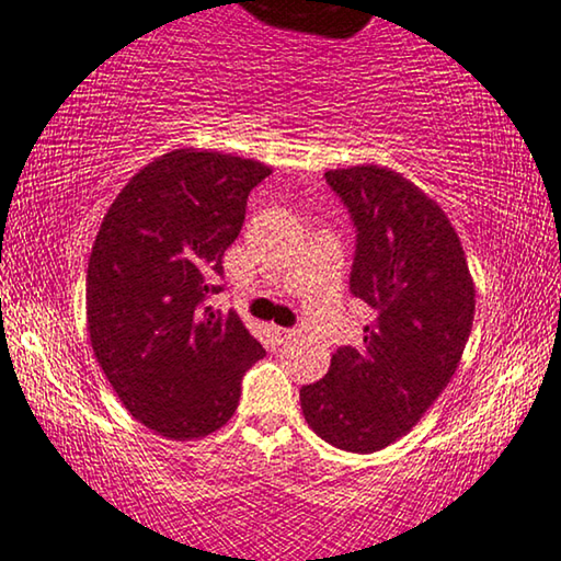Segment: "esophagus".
<instances>
[{
    "label": "esophagus",
    "instance_id": "esophagus-1",
    "mask_svg": "<svg viewBox=\"0 0 561 561\" xmlns=\"http://www.w3.org/2000/svg\"><path fill=\"white\" fill-rule=\"evenodd\" d=\"M275 335H278L280 341H286V339H290V335H296V331H293V329H275Z\"/></svg>",
    "mask_w": 561,
    "mask_h": 561
}]
</instances>
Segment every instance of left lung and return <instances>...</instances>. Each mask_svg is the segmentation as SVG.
Listing matches in <instances>:
<instances>
[{
    "label": "left lung",
    "mask_w": 561,
    "mask_h": 561,
    "mask_svg": "<svg viewBox=\"0 0 561 561\" xmlns=\"http://www.w3.org/2000/svg\"><path fill=\"white\" fill-rule=\"evenodd\" d=\"M356 228L348 286L374 313L358 348H335L300 389L308 426L335 449L370 454L409 434L451 381L473 323V283L449 218L399 172H325Z\"/></svg>",
    "instance_id": "left-lung-1"
}]
</instances>
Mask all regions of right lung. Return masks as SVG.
<instances>
[{
    "mask_svg": "<svg viewBox=\"0 0 561 561\" xmlns=\"http://www.w3.org/2000/svg\"><path fill=\"white\" fill-rule=\"evenodd\" d=\"M255 160L175 150L115 197L88 265V329L100 368L125 409L154 434L208 436L228 424L245 370L265 348L220 293L222 253L238 238Z\"/></svg>",
    "mask_w": 561,
    "mask_h": 561,
    "instance_id": "obj_1",
    "label": "right lung"
}]
</instances>
